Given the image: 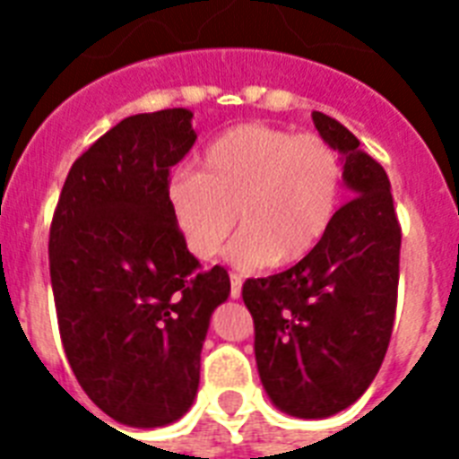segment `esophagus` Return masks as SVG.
Returning a JSON list of instances; mask_svg holds the SVG:
<instances>
[{
    "mask_svg": "<svg viewBox=\"0 0 459 459\" xmlns=\"http://www.w3.org/2000/svg\"><path fill=\"white\" fill-rule=\"evenodd\" d=\"M240 290H243V276L230 273V298H233V300H238V298H240Z\"/></svg>",
    "mask_w": 459,
    "mask_h": 459,
    "instance_id": "34e87169",
    "label": "esophagus"
}]
</instances>
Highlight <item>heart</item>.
Returning <instances> with one entry per match:
<instances>
[{"label":"heart","mask_w":459,"mask_h":459,"mask_svg":"<svg viewBox=\"0 0 459 459\" xmlns=\"http://www.w3.org/2000/svg\"><path fill=\"white\" fill-rule=\"evenodd\" d=\"M169 209L195 257L212 259L238 226L229 259L243 269L305 259L326 236L342 195L341 154L316 133L240 124L204 147L200 173L169 180Z\"/></svg>","instance_id":"b5f03b06"}]
</instances>
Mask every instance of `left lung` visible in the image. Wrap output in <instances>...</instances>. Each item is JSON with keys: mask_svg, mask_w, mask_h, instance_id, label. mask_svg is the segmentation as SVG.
<instances>
[{"mask_svg": "<svg viewBox=\"0 0 459 459\" xmlns=\"http://www.w3.org/2000/svg\"><path fill=\"white\" fill-rule=\"evenodd\" d=\"M324 140L345 154V202L305 259L266 279H247L255 357L279 410L324 420L350 407L381 369L391 342L400 276V230L384 166L335 118L314 111Z\"/></svg>", "mask_w": 459, "mask_h": 459, "instance_id": "left-lung-1", "label": "left lung"}]
</instances>
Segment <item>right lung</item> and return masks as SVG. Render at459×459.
I'll list each match as a JSON object with an SVG mask.
<instances>
[{
	"mask_svg": "<svg viewBox=\"0 0 459 459\" xmlns=\"http://www.w3.org/2000/svg\"><path fill=\"white\" fill-rule=\"evenodd\" d=\"M193 111L124 118L75 159L49 229V276L68 364L126 427L193 405L209 316L229 272H200L169 209V169L195 145Z\"/></svg>",
	"mask_w": 459,
	"mask_h": 459,
	"instance_id": "obj_1",
	"label": "right lung"
}]
</instances>
